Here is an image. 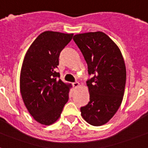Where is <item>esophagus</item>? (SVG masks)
Returning a JSON list of instances; mask_svg holds the SVG:
<instances>
[{
  "label": "esophagus",
  "mask_w": 148,
  "mask_h": 148,
  "mask_svg": "<svg viewBox=\"0 0 148 148\" xmlns=\"http://www.w3.org/2000/svg\"><path fill=\"white\" fill-rule=\"evenodd\" d=\"M79 86H80V84H79L78 82H75V83H73V86H74V88H77Z\"/></svg>",
  "instance_id": "obj_1"
}]
</instances>
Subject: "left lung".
<instances>
[{"mask_svg":"<svg viewBox=\"0 0 148 148\" xmlns=\"http://www.w3.org/2000/svg\"><path fill=\"white\" fill-rule=\"evenodd\" d=\"M73 40L87 63L89 74L93 76L86 82L89 101L80 108L81 116L90 125L101 126L112 118L122 103L126 80L123 57L104 32L78 34Z\"/></svg>","mask_w":148,"mask_h":148,"instance_id":"8db88e82","label":"left lung"}]
</instances>
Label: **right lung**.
<instances>
[{
    "mask_svg": "<svg viewBox=\"0 0 148 148\" xmlns=\"http://www.w3.org/2000/svg\"><path fill=\"white\" fill-rule=\"evenodd\" d=\"M74 34L47 31L26 52L20 73V92L26 108L39 123L49 126L60 117L71 84L56 72L61 51Z\"/></svg>",
    "mask_w": 148,
    "mask_h": 148,
    "instance_id": "obj_1",
    "label": "right lung"
}]
</instances>
